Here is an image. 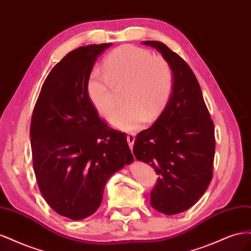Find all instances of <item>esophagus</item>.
<instances>
[{
  "label": "esophagus",
  "instance_id": "1",
  "mask_svg": "<svg viewBox=\"0 0 251 251\" xmlns=\"http://www.w3.org/2000/svg\"><path fill=\"white\" fill-rule=\"evenodd\" d=\"M126 141H127V144H128V147H130V149H133L134 142H135V136L133 133H130L126 136Z\"/></svg>",
  "mask_w": 251,
  "mask_h": 251
}]
</instances>
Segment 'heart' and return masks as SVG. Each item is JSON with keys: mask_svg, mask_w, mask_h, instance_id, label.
<instances>
[{"mask_svg": "<svg viewBox=\"0 0 251 251\" xmlns=\"http://www.w3.org/2000/svg\"><path fill=\"white\" fill-rule=\"evenodd\" d=\"M103 67L104 70L96 68L90 72L87 93L95 110L108 118L116 107L115 90L125 88L126 105L110 120L114 127L132 132L160 116L173 89V72L164 58L125 45L105 57Z\"/></svg>", "mask_w": 251, "mask_h": 251, "instance_id": "obj_1", "label": "heart"}]
</instances>
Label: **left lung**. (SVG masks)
Returning <instances> with one entry per match:
<instances>
[{"mask_svg":"<svg viewBox=\"0 0 251 251\" xmlns=\"http://www.w3.org/2000/svg\"><path fill=\"white\" fill-rule=\"evenodd\" d=\"M161 53L173 72L168 104L155 124L136 137L133 153L159 175L151 205L164 215L192 207L212 178L215 126L198 80L189 66L166 45L142 42Z\"/></svg>","mask_w":251,"mask_h":251,"instance_id":"8db88e82","label":"left lung"}]
</instances>
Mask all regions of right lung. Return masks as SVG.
<instances>
[{
	"mask_svg": "<svg viewBox=\"0 0 251 251\" xmlns=\"http://www.w3.org/2000/svg\"><path fill=\"white\" fill-rule=\"evenodd\" d=\"M110 44L75 49L45 79L30 126L39 188L58 215L85 219L100 207L114 173L133 161L126 135L98 117L87 93L97 56Z\"/></svg>",
	"mask_w": 251,
	"mask_h": 251,
	"instance_id": "obj_1",
	"label": "right lung"
}]
</instances>
